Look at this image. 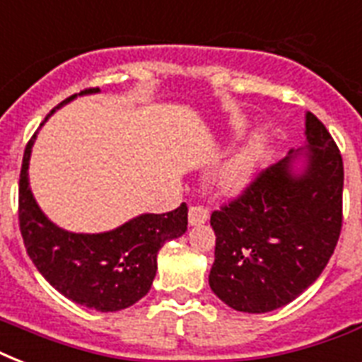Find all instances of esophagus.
I'll return each instance as SVG.
<instances>
[{
    "label": "esophagus",
    "mask_w": 362,
    "mask_h": 362,
    "mask_svg": "<svg viewBox=\"0 0 362 362\" xmlns=\"http://www.w3.org/2000/svg\"><path fill=\"white\" fill-rule=\"evenodd\" d=\"M187 220H189V226H203L209 220V210L199 204H193L187 212Z\"/></svg>",
    "instance_id": "obj_1"
}]
</instances>
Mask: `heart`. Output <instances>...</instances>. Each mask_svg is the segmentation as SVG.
<instances>
[{"label": "heart", "mask_w": 362, "mask_h": 362, "mask_svg": "<svg viewBox=\"0 0 362 362\" xmlns=\"http://www.w3.org/2000/svg\"><path fill=\"white\" fill-rule=\"evenodd\" d=\"M264 148H267V133L263 129L253 131L244 144H240L214 173V184L218 189L223 193H237L242 187H246L257 170Z\"/></svg>", "instance_id": "b5f03b06"}]
</instances>
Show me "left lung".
Instances as JSON below:
<instances>
[{"label":"left lung","instance_id":"8db88e82","mask_svg":"<svg viewBox=\"0 0 362 362\" xmlns=\"http://www.w3.org/2000/svg\"><path fill=\"white\" fill-rule=\"evenodd\" d=\"M303 146L263 170L210 216L216 233L209 284L237 312L286 306L314 284L342 229L344 163L331 133L306 112Z\"/></svg>","mask_w":362,"mask_h":362}]
</instances>
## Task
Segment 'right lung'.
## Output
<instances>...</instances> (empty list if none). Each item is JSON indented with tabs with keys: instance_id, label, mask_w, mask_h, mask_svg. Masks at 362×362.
Listing matches in <instances>:
<instances>
[{
	"instance_id": "right-lung-1",
	"label": "right lung",
	"mask_w": 362,
	"mask_h": 362,
	"mask_svg": "<svg viewBox=\"0 0 362 362\" xmlns=\"http://www.w3.org/2000/svg\"><path fill=\"white\" fill-rule=\"evenodd\" d=\"M99 92V88H90L75 93L50 110L48 116L76 95ZM35 136L37 133L25 146L18 187L20 233L28 255L42 278L73 303L98 312L129 308L150 291L161 246L186 233V203L165 214L136 216L105 233L62 229L48 220L30 187L28 169Z\"/></svg>"
}]
</instances>
